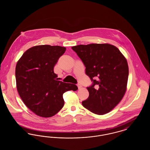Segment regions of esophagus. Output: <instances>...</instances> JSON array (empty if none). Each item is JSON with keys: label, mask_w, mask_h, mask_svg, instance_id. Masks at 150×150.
Wrapping results in <instances>:
<instances>
[{"label": "esophagus", "mask_w": 150, "mask_h": 150, "mask_svg": "<svg viewBox=\"0 0 150 150\" xmlns=\"http://www.w3.org/2000/svg\"><path fill=\"white\" fill-rule=\"evenodd\" d=\"M78 87L79 89H80L81 87H82V86H81V84H78Z\"/></svg>", "instance_id": "34e87169"}]
</instances>
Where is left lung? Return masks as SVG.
<instances>
[{"label":"left lung","instance_id":"1","mask_svg":"<svg viewBox=\"0 0 150 150\" xmlns=\"http://www.w3.org/2000/svg\"><path fill=\"white\" fill-rule=\"evenodd\" d=\"M86 66V74L93 81L84 107L97 115L110 112L121 101L127 91L128 64L114 45L105 44L78 45L71 48Z\"/></svg>","mask_w":150,"mask_h":150}]
</instances>
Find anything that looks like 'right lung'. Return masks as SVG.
<instances>
[{"instance_id": "1", "label": "right lung", "mask_w": 150, "mask_h": 150, "mask_svg": "<svg viewBox=\"0 0 150 150\" xmlns=\"http://www.w3.org/2000/svg\"><path fill=\"white\" fill-rule=\"evenodd\" d=\"M66 50L58 45H36L26 50L17 61V91L25 105L39 116L56 114L64 105L63 94L78 89L75 84L58 80L53 71Z\"/></svg>"}]
</instances>
